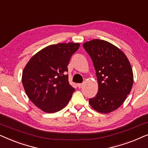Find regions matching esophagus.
I'll return each mask as SVG.
<instances>
[{
	"label": "esophagus",
	"mask_w": 148,
	"mask_h": 148,
	"mask_svg": "<svg viewBox=\"0 0 148 148\" xmlns=\"http://www.w3.org/2000/svg\"><path fill=\"white\" fill-rule=\"evenodd\" d=\"M77 86H78V88H81L82 86H83V84H82V83H78V84H77Z\"/></svg>",
	"instance_id": "esophagus-1"
}]
</instances>
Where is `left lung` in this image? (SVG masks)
Instances as JSON below:
<instances>
[{
	"instance_id": "8db88e82",
	"label": "left lung",
	"mask_w": 148,
	"mask_h": 148,
	"mask_svg": "<svg viewBox=\"0 0 148 148\" xmlns=\"http://www.w3.org/2000/svg\"><path fill=\"white\" fill-rule=\"evenodd\" d=\"M93 63L98 81V92L89 99L96 111L110 113L121 106L130 93L133 74L127 56L107 41L95 39L83 44Z\"/></svg>"
}]
</instances>
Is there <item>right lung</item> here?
Here are the masks:
<instances>
[{
	"instance_id": "right-lung-1",
	"label": "right lung",
	"mask_w": 148,
	"mask_h": 148,
	"mask_svg": "<svg viewBox=\"0 0 148 148\" xmlns=\"http://www.w3.org/2000/svg\"><path fill=\"white\" fill-rule=\"evenodd\" d=\"M79 43H59L45 47L30 59L22 73L25 93L47 113L63 109L75 88L69 84L68 65Z\"/></svg>"
}]
</instances>
